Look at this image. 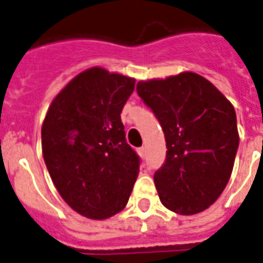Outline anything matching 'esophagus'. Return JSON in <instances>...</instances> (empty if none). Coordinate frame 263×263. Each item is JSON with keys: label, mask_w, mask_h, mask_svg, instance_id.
Masks as SVG:
<instances>
[{"label": "esophagus", "mask_w": 263, "mask_h": 263, "mask_svg": "<svg viewBox=\"0 0 263 263\" xmlns=\"http://www.w3.org/2000/svg\"><path fill=\"white\" fill-rule=\"evenodd\" d=\"M138 153L139 155L144 159V158H146V147H140V148H138Z\"/></svg>", "instance_id": "1"}]
</instances>
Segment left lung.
Listing matches in <instances>:
<instances>
[{"instance_id": "obj_1", "label": "left lung", "mask_w": 263, "mask_h": 263, "mask_svg": "<svg viewBox=\"0 0 263 263\" xmlns=\"http://www.w3.org/2000/svg\"><path fill=\"white\" fill-rule=\"evenodd\" d=\"M136 91L165 134L166 159L154 173L161 202L180 215L201 212L231 177L239 146L234 106L194 72L139 82Z\"/></svg>"}]
</instances>
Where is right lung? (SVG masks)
I'll return each mask as SVG.
<instances>
[{"label": "right lung", "mask_w": 263, "mask_h": 263, "mask_svg": "<svg viewBox=\"0 0 263 263\" xmlns=\"http://www.w3.org/2000/svg\"><path fill=\"white\" fill-rule=\"evenodd\" d=\"M135 80L93 67L55 97L42 127L43 158L74 211L106 219L127 205L140 157L127 143L120 113Z\"/></svg>", "instance_id": "add662e5"}]
</instances>
